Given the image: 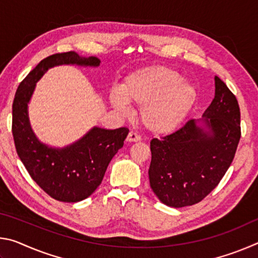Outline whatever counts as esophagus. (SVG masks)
Listing matches in <instances>:
<instances>
[{
	"label": "esophagus",
	"instance_id": "obj_1",
	"mask_svg": "<svg viewBox=\"0 0 258 258\" xmlns=\"http://www.w3.org/2000/svg\"><path fill=\"white\" fill-rule=\"evenodd\" d=\"M126 141L127 142H138V141H141V137L138 133L133 132V131H131L128 133L127 138H126Z\"/></svg>",
	"mask_w": 258,
	"mask_h": 258
}]
</instances>
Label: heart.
I'll list each match as a JSON object with an SVG mask.
<instances>
[{
	"mask_svg": "<svg viewBox=\"0 0 258 258\" xmlns=\"http://www.w3.org/2000/svg\"><path fill=\"white\" fill-rule=\"evenodd\" d=\"M108 99L112 108L121 113L127 112V102L140 106V119L149 132L168 134L189 115L198 91L171 68L148 66L126 76L120 91L111 90Z\"/></svg>",
	"mask_w": 258,
	"mask_h": 258,
	"instance_id": "obj_1",
	"label": "heart"
}]
</instances>
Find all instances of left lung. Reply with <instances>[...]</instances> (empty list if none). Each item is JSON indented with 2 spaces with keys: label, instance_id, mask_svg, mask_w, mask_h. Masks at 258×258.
Masks as SVG:
<instances>
[{
  "label": "left lung",
  "instance_id": "left-lung-1",
  "mask_svg": "<svg viewBox=\"0 0 258 258\" xmlns=\"http://www.w3.org/2000/svg\"><path fill=\"white\" fill-rule=\"evenodd\" d=\"M215 97L203 118L150 142V186L169 207L195 205L215 189L234 158L240 132L237 98L215 76Z\"/></svg>",
  "mask_w": 258,
  "mask_h": 258
}]
</instances>
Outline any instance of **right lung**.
Instances as JSON below:
<instances>
[{
    "label": "right lung",
    "instance_id": "obj_1",
    "mask_svg": "<svg viewBox=\"0 0 258 258\" xmlns=\"http://www.w3.org/2000/svg\"><path fill=\"white\" fill-rule=\"evenodd\" d=\"M97 56L74 51L43 59L20 83L12 104V134L20 160L33 180L59 202L77 203L90 197L101 184L109 163L124 145L128 128L94 126L72 145L55 148L41 142L30 126L28 103L36 83L50 68L61 64L99 67Z\"/></svg>",
    "mask_w": 258,
    "mask_h": 258
}]
</instances>
